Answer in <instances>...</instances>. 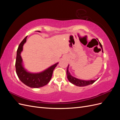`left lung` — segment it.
Returning a JSON list of instances; mask_svg holds the SVG:
<instances>
[{
  "mask_svg": "<svg viewBox=\"0 0 120 120\" xmlns=\"http://www.w3.org/2000/svg\"><path fill=\"white\" fill-rule=\"evenodd\" d=\"M100 45L101 46V48L102 49V52H103V47L102 45H101V43L99 42ZM68 68H69V65H68L67 69V78L68 80L70 81V82H71L72 84H74L75 86H86L90 85V84H92L94 82H95L97 79L96 80H89V81H86V80H82V79H80L76 78L73 76H72L70 72L68 71Z\"/></svg>",
  "mask_w": 120,
  "mask_h": 120,
  "instance_id": "left-lung-1",
  "label": "left lung"
}]
</instances>
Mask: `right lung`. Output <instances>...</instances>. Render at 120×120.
Returning a JSON list of instances; mask_svg holds the SVG:
<instances>
[{
    "label": "right lung",
    "instance_id": "right-lung-1",
    "mask_svg": "<svg viewBox=\"0 0 120 120\" xmlns=\"http://www.w3.org/2000/svg\"><path fill=\"white\" fill-rule=\"evenodd\" d=\"M39 32L40 31H37ZM25 37L19 44L17 50L15 68L16 74L19 79L24 84L32 88H39L48 84L52 77L53 71L59 63L54 64L45 71L38 73H32L28 71L23 65L21 52L23 50V46L26 41Z\"/></svg>",
    "mask_w": 120,
    "mask_h": 120
}]
</instances>
